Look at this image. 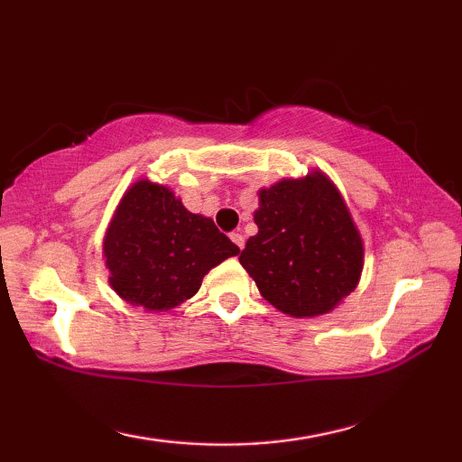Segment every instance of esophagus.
<instances>
[{
    "instance_id": "34e87169",
    "label": "esophagus",
    "mask_w": 462,
    "mask_h": 462,
    "mask_svg": "<svg viewBox=\"0 0 462 462\" xmlns=\"http://www.w3.org/2000/svg\"><path fill=\"white\" fill-rule=\"evenodd\" d=\"M230 240H232L234 245H236L240 250L245 248V236H242L240 232H232V234H230Z\"/></svg>"
}]
</instances>
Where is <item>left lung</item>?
Returning <instances> with one entry per match:
<instances>
[{"label":"left lung","instance_id":"8db88e82","mask_svg":"<svg viewBox=\"0 0 462 462\" xmlns=\"http://www.w3.org/2000/svg\"><path fill=\"white\" fill-rule=\"evenodd\" d=\"M254 224L259 232L238 261L273 308L291 318L324 316L356 289L363 238L324 171L259 189Z\"/></svg>","mask_w":462,"mask_h":462}]
</instances>
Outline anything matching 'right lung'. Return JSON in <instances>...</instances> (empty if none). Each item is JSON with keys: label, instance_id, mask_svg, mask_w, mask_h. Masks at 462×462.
Listing matches in <instances>:
<instances>
[{"label": "right lung", "instance_id": "right-lung-1", "mask_svg": "<svg viewBox=\"0 0 462 462\" xmlns=\"http://www.w3.org/2000/svg\"><path fill=\"white\" fill-rule=\"evenodd\" d=\"M238 253L212 217L191 214L173 189L148 179L124 191L101 245L109 287L146 311L191 300L203 277Z\"/></svg>", "mask_w": 462, "mask_h": 462}]
</instances>
